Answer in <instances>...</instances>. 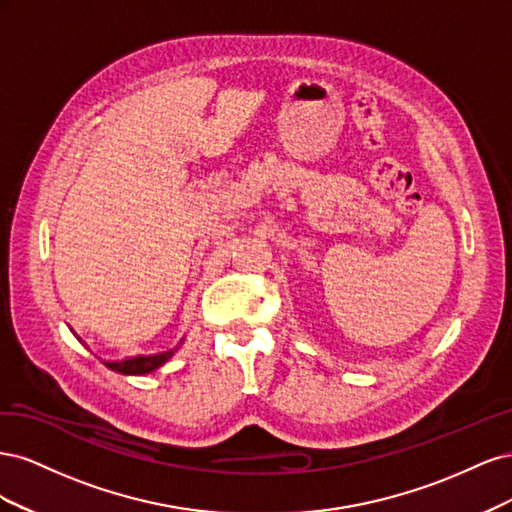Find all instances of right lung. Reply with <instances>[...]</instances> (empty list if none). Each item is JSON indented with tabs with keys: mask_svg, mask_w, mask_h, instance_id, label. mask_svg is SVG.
Listing matches in <instances>:
<instances>
[{
	"mask_svg": "<svg viewBox=\"0 0 512 512\" xmlns=\"http://www.w3.org/2000/svg\"><path fill=\"white\" fill-rule=\"evenodd\" d=\"M175 354V350H166V352H158V354H149V356H132V359L126 361H115V363H106L111 369L119 371V374L126 376H143L149 374V371H156L158 367H162L170 356Z\"/></svg>",
	"mask_w": 512,
	"mask_h": 512,
	"instance_id": "right-lung-1",
	"label": "right lung"
}]
</instances>
